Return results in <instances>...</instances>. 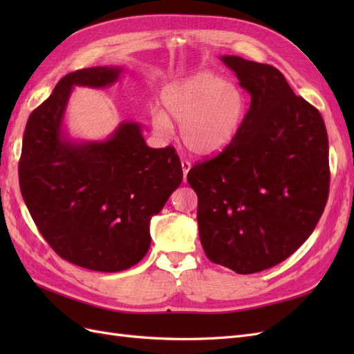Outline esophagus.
<instances>
[{"mask_svg": "<svg viewBox=\"0 0 354 354\" xmlns=\"http://www.w3.org/2000/svg\"><path fill=\"white\" fill-rule=\"evenodd\" d=\"M181 168H183V177H185V181H186V177H187L189 169L192 168V164L189 162V160H181Z\"/></svg>", "mask_w": 354, "mask_h": 354, "instance_id": "obj_1", "label": "esophagus"}]
</instances>
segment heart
<instances>
[{
    "label": "heart",
    "mask_w": 354,
    "mask_h": 354,
    "mask_svg": "<svg viewBox=\"0 0 354 354\" xmlns=\"http://www.w3.org/2000/svg\"><path fill=\"white\" fill-rule=\"evenodd\" d=\"M162 103L165 112L152 113L155 131L168 136L173 130L169 120L176 121L185 146L202 156L226 149L238 136L246 112L242 88L211 72H198L167 85Z\"/></svg>",
    "instance_id": "1"
}]
</instances>
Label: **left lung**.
Here are the masks:
<instances>
[{
	"label": "left lung",
	"instance_id": "8db88e82",
	"mask_svg": "<svg viewBox=\"0 0 354 354\" xmlns=\"http://www.w3.org/2000/svg\"><path fill=\"white\" fill-rule=\"evenodd\" d=\"M251 104L234 140L192 167L198 227L208 259L239 274L282 263L313 233L329 194L322 115L281 71L223 56Z\"/></svg>",
	"mask_w": 354,
	"mask_h": 354
}]
</instances>
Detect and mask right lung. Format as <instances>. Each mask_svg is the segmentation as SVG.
Wrapping results in <instances>:
<instances>
[{"mask_svg":"<svg viewBox=\"0 0 354 354\" xmlns=\"http://www.w3.org/2000/svg\"><path fill=\"white\" fill-rule=\"evenodd\" d=\"M121 72L95 66L63 77L29 115L19 160L20 192L48 245L72 264L106 273L143 259L152 216L183 180L176 149L149 147L138 122H121L99 142H73L63 130L75 85L104 88Z\"/></svg>","mask_w":354,"mask_h":354,"instance_id":"1","label":"right lung"}]
</instances>
